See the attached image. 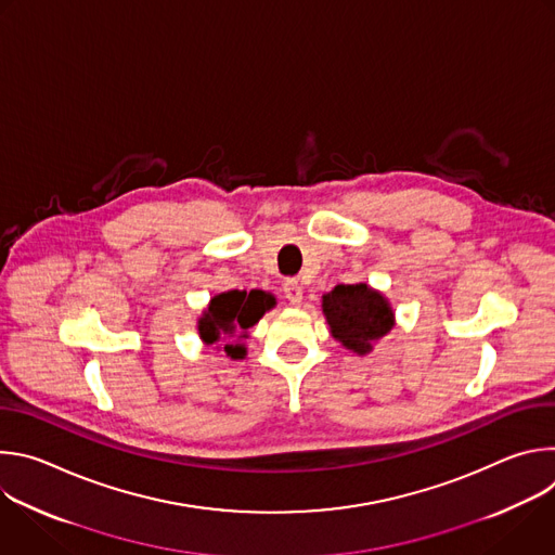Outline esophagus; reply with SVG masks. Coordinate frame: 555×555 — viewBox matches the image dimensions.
Returning a JSON list of instances; mask_svg holds the SVG:
<instances>
[{
	"label": "esophagus",
	"instance_id": "34e87169",
	"mask_svg": "<svg viewBox=\"0 0 555 555\" xmlns=\"http://www.w3.org/2000/svg\"><path fill=\"white\" fill-rule=\"evenodd\" d=\"M283 292H285V298L292 302V305H298L302 300V285L296 281V279H287L283 283Z\"/></svg>",
	"mask_w": 555,
	"mask_h": 555
}]
</instances>
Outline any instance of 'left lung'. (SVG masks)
Here are the masks:
<instances>
[{
	"mask_svg": "<svg viewBox=\"0 0 555 555\" xmlns=\"http://www.w3.org/2000/svg\"><path fill=\"white\" fill-rule=\"evenodd\" d=\"M323 311L336 340L364 356L392 327V311L386 298L364 283L336 285L323 296Z\"/></svg>",
	"mask_w": 555,
	"mask_h": 555,
	"instance_id": "8db88e82",
	"label": "left lung"
}]
</instances>
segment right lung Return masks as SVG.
<instances>
[{
    "label": "right lung",
    "instance_id": "add662e5",
    "mask_svg": "<svg viewBox=\"0 0 555 555\" xmlns=\"http://www.w3.org/2000/svg\"><path fill=\"white\" fill-rule=\"evenodd\" d=\"M274 305V298L261 289L253 292H223L215 296L204 311L199 321V336L206 345H212L221 338V334H236L242 332L244 338L246 330L259 323L261 315ZM230 358H244L246 349L242 345H225L223 347Z\"/></svg>",
    "mask_w": 555,
    "mask_h": 555
}]
</instances>
